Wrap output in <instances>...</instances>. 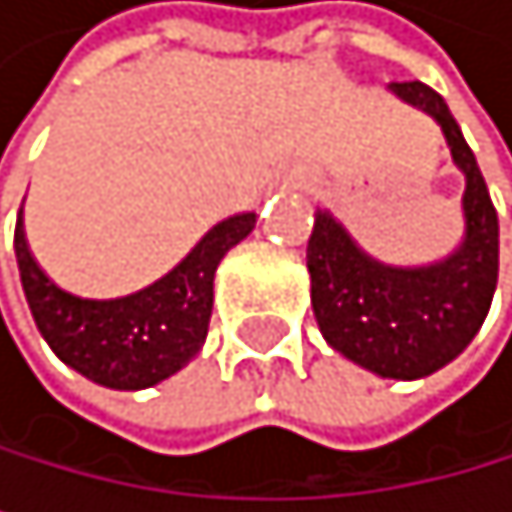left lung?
Returning a JSON list of instances; mask_svg holds the SVG:
<instances>
[{"instance_id":"8db88e82","label":"left lung","mask_w":512,"mask_h":512,"mask_svg":"<svg viewBox=\"0 0 512 512\" xmlns=\"http://www.w3.org/2000/svg\"><path fill=\"white\" fill-rule=\"evenodd\" d=\"M391 89L439 121L465 172V243L436 266L391 269L368 259L327 211H317L307 272L323 340L368 372L410 381L449 365L481 330L497 288L500 227L475 153L442 95L417 79Z\"/></svg>"}]
</instances>
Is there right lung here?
<instances>
[{
	"instance_id": "add662e5",
	"label": "right lung",
	"mask_w": 512,
	"mask_h": 512,
	"mask_svg": "<svg viewBox=\"0 0 512 512\" xmlns=\"http://www.w3.org/2000/svg\"><path fill=\"white\" fill-rule=\"evenodd\" d=\"M256 227V214L227 217L160 282L115 301L76 298L44 275L28 250L25 224H15L21 288L37 330L57 356L95 385L140 391L176 375L208 336L214 272L230 246Z\"/></svg>"
}]
</instances>
